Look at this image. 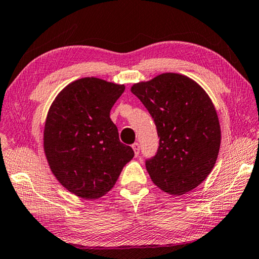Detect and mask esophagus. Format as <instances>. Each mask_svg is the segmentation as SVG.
I'll return each instance as SVG.
<instances>
[{
	"mask_svg": "<svg viewBox=\"0 0 259 259\" xmlns=\"http://www.w3.org/2000/svg\"><path fill=\"white\" fill-rule=\"evenodd\" d=\"M132 148H133V150H134V154H135V156H138L139 154H140V145L138 142H135V143H133L132 145Z\"/></svg>",
	"mask_w": 259,
	"mask_h": 259,
	"instance_id": "34e87169",
	"label": "esophagus"
}]
</instances>
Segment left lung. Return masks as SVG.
I'll return each instance as SVG.
<instances>
[{"mask_svg": "<svg viewBox=\"0 0 259 259\" xmlns=\"http://www.w3.org/2000/svg\"><path fill=\"white\" fill-rule=\"evenodd\" d=\"M131 92L157 127V154L146 162L152 182L175 196L196 188L212 171L222 141L209 95L187 75L172 72L134 83Z\"/></svg>", "mask_w": 259, "mask_h": 259, "instance_id": "8db88e82", "label": "left lung"}]
</instances>
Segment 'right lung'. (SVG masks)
Returning <instances> with one entry per match:
<instances>
[{
	"mask_svg": "<svg viewBox=\"0 0 259 259\" xmlns=\"http://www.w3.org/2000/svg\"><path fill=\"white\" fill-rule=\"evenodd\" d=\"M124 91V84L100 78L78 79L58 93L47 113L44 150L49 167L63 187L84 200L109 193L134 157L110 119Z\"/></svg>",
	"mask_w": 259,
	"mask_h": 259,
	"instance_id": "right-lung-1",
	"label": "right lung"
}]
</instances>
